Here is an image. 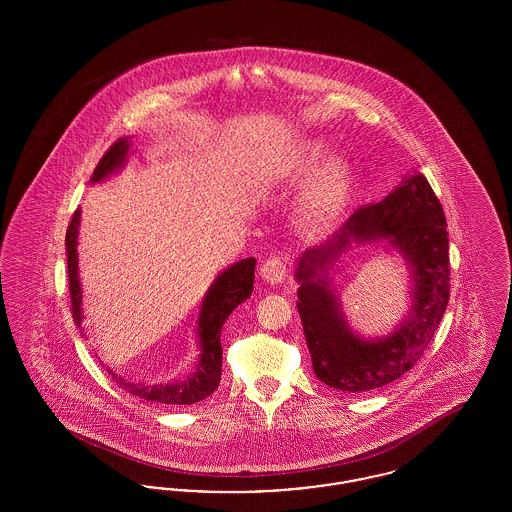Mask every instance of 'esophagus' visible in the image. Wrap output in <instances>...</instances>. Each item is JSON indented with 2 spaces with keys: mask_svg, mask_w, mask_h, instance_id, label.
<instances>
[{
  "mask_svg": "<svg viewBox=\"0 0 512 512\" xmlns=\"http://www.w3.org/2000/svg\"><path fill=\"white\" fill-rule=\"evenodd\" d=\"M261 278H263L267 284H270V286L282 284L284 278H286V265H284L280 259L270 257V259H267V261L263 263V267H261Z\"/></svg>",
  "mask_w": 512,
  "mask_h": 512,
  "instance_id": "obj_1",
  "label": "esophagus"
}]
</instances>
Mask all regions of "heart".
I'll use <instances>...</instances> for the list:
<instances>
[{
    "label": "heart",
    "mask_w": 512,
    "mask_h": 512,
    "mask_svg": "<svg viewBox=\"0 0 512 512\" xmlns=\"http://www.w3.org/2000/svg\"><path fill=\"white\" fill-rule=\"evenodd\" d=\"M322 140H297L276 159L268 172L274 184H299L315 179L297 197L295 219L307 232H326L334 228L347 213L355 195V172L347 159L334 157Z\"/></svg>",
    "instance_id": "heart-1"
}]
</instances>
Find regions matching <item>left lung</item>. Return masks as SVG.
<instances>
[{
	"label": "left lung",
	"instance_id": "1",
	"mask_svg": "<svg viewBox=\"0 0 512 512\" xmlns=\"http://www.w3.org/2000/svg\"><path fill=\"white\" fill-rule=\"evenodd\" d=\"M443 207L420 172H407L380 203L357 209L293 272L297 311L318 380L334 390H376L422 357L449 303V238ZM378 243L410 268V309L386 335L365 337L347 322L335 276L355 244ZM353 259V257H351Z\"/></svg>",
	"mask_w": 512,
	"mask_h": 512
}]
</instances>
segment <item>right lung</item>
I'll return each instance as SVG.
<instances>
[{"label": "right lung", "mask_w": 512, "mask_h": 512, "mask_svg": "<svg viewBox=\"0 0 512 512\" xmlns=\"http://www.w3.org/2000/svg\"><path fill=\"white\" fill-rule=\"evenodd\" d=\"M132 136L121 138L115 146L101 157L90 184H101L113 174L122 171L132 155ZM82 211L76 209L67 230V267L69 286L73 299V317L76 326L84 334V307H82V282L78 268V230ZM255 257H247L224 270H220L213 284L201 299L195 315L194 336H192V357L174 374L165 376H136L119 370L109 363L99 361L113 378V382L134 397L151 401L157 405H192L203 401L219 388L222 374V345L220 332L230 313L251 297L255 280ZM86 336V334H84Z\"/></svg>", "instance_id": "obj_1"}]
</instances>
